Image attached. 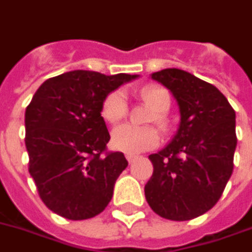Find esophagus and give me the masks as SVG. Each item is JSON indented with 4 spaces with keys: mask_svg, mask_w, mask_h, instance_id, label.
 Returning <instances> with one entry per match:
<instances>
[{
    "mask_svg": "<svg viewBox=\"0 0 252 252\" xmlns=\"http://www.w3.org/2000/svg\"><path fill=\"white\" fill-rule=\"evenodd\" d=\"M126 160H128V163H132V161H135L137 156H135V155H128V154H126Z\"/></svg>",
    "mask_w": 252,
    "mask_h": 252,
    "instance_id": "obj_1",
    "label": "esophagus"
}]
</instances>
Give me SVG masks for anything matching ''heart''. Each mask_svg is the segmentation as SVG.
Here are the masks:
<instances>
[{
    "label": "heart",
    "instance_id": "1",
    "mask_svg": "<svg viewBox=\"0 0 252 252\" xmlns=\"http://www.w3.org/2000/svg\"><path fill=\"white\" fill-rule=\"evenodd\" d=\"M140 97L144 100L152 109L154 115L151 121H155L163 129L168 126L165 112L171 107V94L165 88L159 85H148L141 89ZM128 104L123 91H113L104 98L101 105V116L108 123H117L126 115ZM112 145L117 151L124 154L136 155L152 150L159 144L160 135L155 126H136L132 124H121L116 126L111 135Z\"/></svg>",
    "mask_w": 252,
    "mask_h": 252
}]
</instances>
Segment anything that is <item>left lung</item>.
Wrapping results in <instances>:
<instances>
[{
	"label": "left lung",
	"instance_id": "obj_1",
	"mask_svg": "<svg viewBox=\"0 0 252 252\" xmlns=\"http://www.w3.org/2000/svg\"><path fill=\"white\" fill-rule=\"evenodd\" d=\"M176 98L180 123L165 148L150 155L145 199L161 218L189 220L215 206L234 169L235 111L212 84L176 68L155 72Z\"/></svg>",
	"mask_w": 252,
	"mask_h": 252
}]
</instances>
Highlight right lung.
Instances as JSON below:
<instances>
[{
	"label": "right lung",
	"instance_id": "add662e5",
	"mask_svg": "<svg viewBox=\"0 0 252 252\" xmlns=\"http://www.w3.org/2000/svg\"><path fill=\"white\" fill-rule=\"evenodd\" d=\"M136 77L72 70L37 89L25 111V145L29 173L50 211L84 220L111 202L128 161L121 152H105L111 136L101 105L112 91Z\"/></svg>",
	"mask_w": 252,
	"mask_h": 252
}]
</instances>
